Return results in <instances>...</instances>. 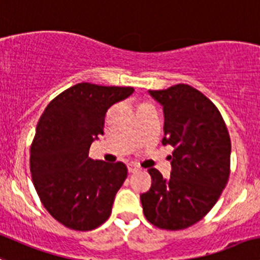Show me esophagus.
<instances>
[{"mask_svg":"<svg viewBox=\"0 0 260 260\" xmlns=\"http://www.w3.org/2000/svg\"><path fill=\"white\" fill-rule=\"evenodd\" d=\"M127 168H128V173H136V171L140 170V166L135 165V164H129Z\"/></svg>","mask_w":260,"mask_h":260,"instance_id":"34e87169","label":"esophagus"}]
</instances>
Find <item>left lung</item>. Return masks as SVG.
Here are the masks:
<instances>
[{
	"label": "left lung",
	"mask_w": 260,
	"mask_h": 260,
	"mask_svg": "<svg viewBox=\"0 0 260 260\" xmlns=\"http://www.w3.org/2000/svg\"><path fill=\"white\" fill-rule=\"evenodd\" d=\"M148 92L162 105V145L174 151L170 178L148 169L152 184L141 194L143 213L156 228L183 230L210 212L228 184L230 135L217 107L190 85Z\"/></svg>",
	"instance_id": "left-lung-1"
}]
</instances>
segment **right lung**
<instances>
[{"instance_id": "add662e5", "label": "right lung", "mask_w": 260, "mask_h": 260, "mask_svg": "<svg viewBox=\"0 0 260 260\" xmlns=\"http://www.w3.org/2000/svg\"><path fill=\"white\" fill-rule=\"evenodd\" d=\"M133 91L81 82L55 96L38 122L30 147L32 183L45 210L71 230H94L112 213L127 166L92 160L89 150L104 133L108 109Z\"/></svg>"}]
</instances>
